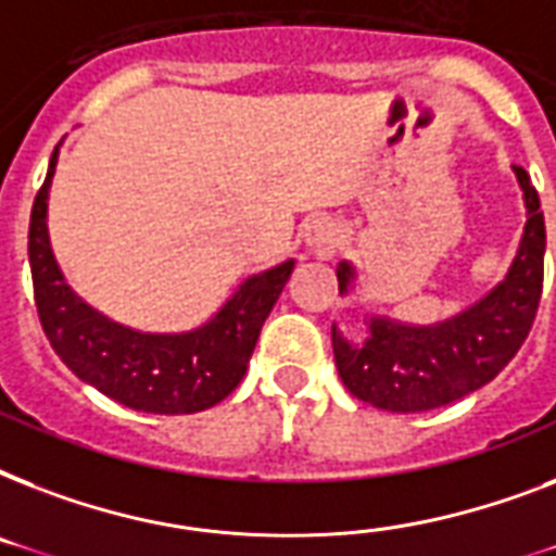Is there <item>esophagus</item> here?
<instances>
[{
	"instance_id": "1",
	"label": "esophagus",
	"mask_w": 556,
	"mask_h": 556,
	"mask_svg": "<svg viewBox=\"0 0 556 556\" xmlns=\"http://www.w3.org/2000/svg\"><path fill=\"white\" fill-rule=\"evenodd\" d=\"M338 242L340 230L329 216H314L312 222L305 225V248H308V253H314L317 260H331V256L338 253Z\"/></svg>"
}]
</instances>
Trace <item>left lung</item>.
<instances>
[{"label": "left lung", "instance_id": "8db88e82", "mask_svg": "<svg viewBox=\"0 0 556 556\" xmlns=\"http://www.w3.org/2000/svg\"><path fill=\"white\" fill-rule=\"evenodd\" d=\"M526 199V230L500 286L456 317L430 326L366 317V338L352 343L331 329L340 380L355 397L389 413H427L491 383L526 343L543 294L545 222L531 178L514 167ZM352 262L338 265L340 294L355 288Z\"/></svg>", "mask_w": 556, "mask_h": 556}]
</instances>
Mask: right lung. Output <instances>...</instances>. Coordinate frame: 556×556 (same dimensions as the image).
Here are the masks:
<instances>
[{
  "label": "right lung",
  "instance_id": "obj_1",
  "mask_svg": "<svg viewBox=\"0 0 556 556\" xmlns=\"http://www.w3.org/2000/svg\"><path fill=\"white\" fill-rule=\"evenodd\" d=\"M60 143L48 164L46 185L34 199L28 227L34 300L48 343L77 378L129 409L190 415L216 406L244 378L262 323L282 294L294 260L244 279L199 329L152 334L109 320L65 282L51 251L48 190Z\"/></svg>",
  "mask_w": 556,
  "mask_h": 556
}]
</instances>
